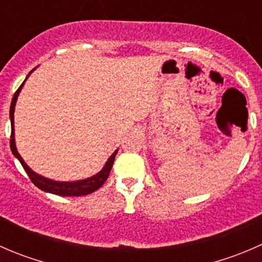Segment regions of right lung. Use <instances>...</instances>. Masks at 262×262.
<instances>
[{
  "label": "right lung",
  "instance_id": "obj_1",
  "mask_svg": "<svg viewBox=\"0 0 262 262\" xmlns=\"http://www.w3.org/2000/svg\"><path fill=\"white\" fill-rule=\"evenodd\" d=\"M33 71H31V72H33ZM30 73L28 75V77L30 76ZM28 77L25 78V81L28 80ZM25 81L23 82V84H21V86L17 89V91L15 92L14 97H12L11 106H10V120H11V139H10V147H11V150L12 153H14V156L18 161H20L24 170L26 171V173H28V176L30 178V180L33 181V184L35 185L36 187H39L40 190H43V191L50 192V194L60 195V196H82V195H87L96 191V190L100 189V187L102 186V184L107 180V178H109V173L110 171H112L113 163H114L118 149L110 156L109 160L106 161V163H105V166L102 167V170L100 171V172H97L96 175L91 176V178L84 179V180H78V181H54V180H50V179L44 178V176L41 175H38V173L34 172V171L26 165L25 161H24L23 157L20 156V153L17 152L16 144H15L14 113H15V105H16V101H17V96L18 94H20Z\"/></svg>",
  "mask_w": 262,
  "mask_h": 262
}]
</instances>
